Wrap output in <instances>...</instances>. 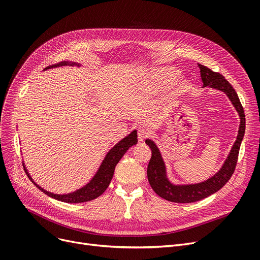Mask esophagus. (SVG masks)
<instances>
[{"instance_id": "obj_1", "label": "esophagus", "mask_w": 260, "mask_h": 260, "mask_svg": "<svg viewBox=\"0 0 260 260\" xmlns=\"http://www.w3.org/2000/svg\"><path fill=\"white\" fill-rule=\"evenodd\" d=\"M149 134H150V131H149V129H148L147 127H145V126L140 127V128H139V131H138L139 141H140V142H143L146 138L149 137Z\"/></svg>"}]
</instances>
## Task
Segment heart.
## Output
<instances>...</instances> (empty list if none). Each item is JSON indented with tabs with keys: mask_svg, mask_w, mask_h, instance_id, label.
I'll use <instances>...</instances> for the list:
<instances>
[{
	"mask_svg": "<svg viewBox=\"0 0 260 260\" xmlns=\"http://www.w3.org/2000/svg\"><path fill=\"white\" fill-rule=\"evenodd\" d=\"M179 76L178 70L174 68H160L156 69L151 75V81L156 85L157 88H164L174 82ZM189 89V81L186 79H181L177 81L174 89H172V94L174 95H181L186 92Z\"/></svg>",
	"mask_w": 260,
	"mask_h": 260,
	"instance_id": "heart-1",
	"label": "heart"
}]
</instances>
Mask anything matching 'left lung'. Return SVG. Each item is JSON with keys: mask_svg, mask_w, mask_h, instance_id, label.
<instances>
[{"mask_svg": "<svg viewBox=\"0 0 260 260\" xmlns=\"http://www.w3.org/2000/svg\"><path fill=\"white\" fill-rule=\"evenodd\" d=\"M198 66H199L200 69L203 88L209 86V88H213L225 93L226 96L229 97V100L238 112V115L240 117V125L236 141H235L224 164L222 165V167L216 175H214L213 177L207 179L204 182L197 184H172L167 178L166 166L157 146L153 141L149 139H147L145 141L146 144L150 147L152 153L147 168V177L150 186L152 187L154 192L160 198H163V199L167 201L176 203H191L196 201H200L204 199V198L217 192L219 189L224 186L228 181L231 179L232 175L234 174L235 168H236L240 145L245 131L244 111L236 91L234 90L231 83L222 76L221 74L213 72L212 70H209L208 68L202 64Z\"/></svg>", "mask_w": 260, "mask_h": 260, "instance_id": "1", "label": "left lung"}]
</instances>
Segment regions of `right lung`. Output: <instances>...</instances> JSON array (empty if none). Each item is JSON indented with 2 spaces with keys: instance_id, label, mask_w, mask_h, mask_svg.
<instances>
[{
  "instance_id": "add662e5",
  "label": "right lung",
  "mask_w": 260,
  "mask_h": 260,
  "mask_svg": "<svg viewBox=\"0 0 260 260\" xmlns=\"http://www.w3.org/2000/svg\"><path fill=\"white\" fill-rule=\"evenodd\" d=\"M63 66L80 67V63L71 62V61H62V62H59L57 64L47 67L46 69H44V71L48 70V69H53V68L63 67ZM137 144H138V132H137V130H133L129 135H127L126 138H123L120 142H118L112 148V149H111L107 153L106 157L103 160L102 165L100 166V168H98L97 172L92 178V180L88 184H85L83 187H81L75 191H73V192H70V193L58 194V193H53V192H49V191L43 189L36 182H34V180L31 179V177L28 174V171L26 170L25 165H24V163H23L24 170H25L26 175L28 176L30 181L36 185L37 187H38L41 191H43L45 194L54 198V199H56L58 201L66 202V203L88 202V201L96 199L97 197H100L101 194H103L105 192V190L109 186L111 180H112V178H113L115 166L119 162V159L123 156V154L127 152V150L130 147L137 145Z\"/></svg>"
}]
</instances>
